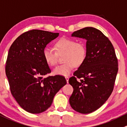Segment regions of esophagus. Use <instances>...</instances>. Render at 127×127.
<instances>
[{
	"label": "esophagus",
	"instance_id": "34e87169",
	"mask_svg": "<svg viewBox=\"0 0 127 127\" xmlns=\"http://www.w3.org/2000/svg\"><path fill=\"white\" fill-rule=\"evenodd\" d=\"M65 78H66V81H67V83H68L69 77H68V76H66V77H65Z\"/></svg>",
	"mask_w": 127,
	"mask_h": 127
}]
</instances>
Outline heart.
<instances>
[{"mask_svg": "<svg viewBox=\"0 0 127 127\" xmlns=\"http://www.w3.org/2000/svg\"><path fill=\"white\" fill-rule=\"evenodd\" d=\"M56 51L51 46H46L43 51L45 62L50 66H56L59 55L64 54L63 60L64 63L54 69L55 74L67 76L73 68L79 67L84 63L87 56V49L83 43L76 42L75 40L62 38L55 43Z\"/></svg>", "mask_w": 127, "mask_h": 127, "instance_id": "heart-1", "label": "heart"}]
</instances>
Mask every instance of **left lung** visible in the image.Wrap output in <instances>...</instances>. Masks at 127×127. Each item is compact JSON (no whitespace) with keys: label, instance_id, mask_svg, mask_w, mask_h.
I'll return each instance as SVG.
<instances>
[{"label":"left lung","instance_id":"8db88e82","mask_svg":"<svg viewBox=\"0 0 127 127\" xmlns=\"http://www.w3.org/2000/svg\"><path fill=\"white\" fill-rule=\"evenodd\" d=\"M72 36L87 40V56L69 79L74 89L69 103L76 112L89 114L100 108L111 95L119 69L118 60L112 43L99 30L86 27L74 32Z\"/></svg>","mask_w":127,"mask_h":127}]
</instances>
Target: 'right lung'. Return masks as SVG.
Returning a JSON list of instances; mask_svg holds the SVG:
<instances>
[{"label":"right lung","instance_id":"1","mask_svg":"<svg viewBox=\"0 0 127 127\" xmlns=\"http://www.w3.org/2000/svg\"><path fill=\"white\" fill-rule=\"evenodd\" d=\"M58 36V33L31 30L20 35L10 47L5 65L10 89L28 112L40 114L47 110L55 94L67 83L61 75L45 77L51 69L43 51Z\"/></svg>","mask_w":127,"mask_h":127}]
</instances>
